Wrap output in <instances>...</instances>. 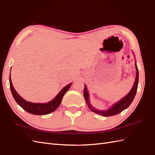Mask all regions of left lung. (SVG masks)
I'll use <instances>...</instances> for the list:
<instances>
[{"label":"left lung","mask_w":155,"mask_h":155,"mask_svg":"<svg viewBox=\"0 0 155 155\" xmlns=\"http://www.w3.org/2000/svg\"><path fill=\"white\" fill-rule=\"evenodd\" d=\"M136 66V70H137V76H136L135 78V81L134 83V85L133 88H131L130 91L129 92V94L127 95L125 97L122 98L121 100H120L118 102H117L113 106L111 107L110 109L108 110H98L96 109L95 108H94L89 102V95L88 91L87 90L86 85H85V88H84V92H83V95L84 97H85V101L87 104L88 107L89 109H90L92 112H95V113L99 114L100 115H102L104 116H111L116 115L121 112H122L124 110H125L127 108H128L129 105L131 104V103L133 102L134 98L135 97L136 94H137V88H138V69L137 67V63L135 64Z\"/></svg>","instance_id":"left-lung-1"}]
</instances>
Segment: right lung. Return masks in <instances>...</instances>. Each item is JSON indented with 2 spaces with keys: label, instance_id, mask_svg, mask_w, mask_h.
<instances>
[{
  "label": "right lung",
  "instance_id": "add662e5",
  "mask_svg": "<svg viewBox=\"0 0 155 155\" xmlns=\"http://www.w3.org/2000/svg\"><path fill=\"white\" fill-rule=\"evenodd\" d=\"M71 85L72 83H70L66 87H64L59 92L58 94L55 96L54 99L50 102L45 103V104H36V103H31L26 101L18 94L15 90V88H13L12 79L10 77V86L11 92L13 98L17 103V104L19 105L26 112L35 115H45L55 111L61 104L63 96L70 88Z\"/></svg>",
  "mask_w": 155,
  "mask_h": 155
}]
</instances>
